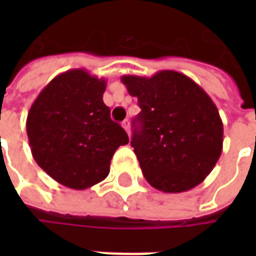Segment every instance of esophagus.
Masks as SVG:
<instances>
[{"label": "esophagus", "instance_id": "obj_1", "mask_svg": "<svg viewBox=\"0 0 256 256\" xmlns=\"http://www.w3.org/2000/svg\"><path fill=\"white\" fill-rule=\"evenodd\" d=\"M122 128H124V130H126V132L130 136V122H128V120H124V122H122Z\"/></svg>", "mask_w": 256, "mask_h": 256}]
</instances>
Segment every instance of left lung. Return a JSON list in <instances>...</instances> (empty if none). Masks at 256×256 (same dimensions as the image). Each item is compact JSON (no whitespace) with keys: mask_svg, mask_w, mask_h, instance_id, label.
<instances>
[{"mask_svg":"<svg viewBox=\"0 0 256 256\" xmlns=\"http://www.w3.org/2000/svg\"><path fill=\"white\" fill-rule=\"evenodd\" d=\"M120 81L142 110L132 122V146L146 180L172 194L202 183L223 148L222 120L208 94L174 70Z\"/></svg>","mask_w":256,"mask_h":256,"instance_id":"left-lung-1","label":"left lung"}]
</instances>
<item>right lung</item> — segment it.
<instances>
[{
  "mask_svg": "<svg viewBox=\"0 0 256 256\" xmlns=\"http://www.w3.org/2000/svg\"><path fill=\"white\" fill-rule=\"evenodd\" d=\"M106 81L85 69L54 77L32 104L26 132L34 160L64 186L85 190L104 180L124 128L104 104Z\"/></svg>",
  "mask_w": 256,
  "mask_h": 256,
  "instance_id": "right-lung-1",
  "label": "right lung"
}]
</instances>
